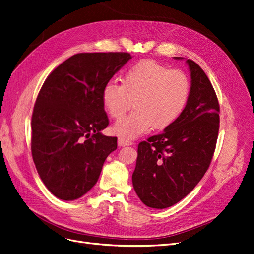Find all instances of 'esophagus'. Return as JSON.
Wrapping results in <instances>:
<instances>
[{"label": "esophagus", "mask_w": 254, "mask_h": 254, "mask_svg": "<svg viewBox=\"0 0 254 254\" xmlns=\"http://www.w3.org/2000/svg\"><path fill=\"white\" fill-rule=\"evenodd\" d=\"M133 141L129 139L126 138H118V145L119 146H127V145H132Z\"/></svg>", "instance_id": "obj_1"}]
</instances>
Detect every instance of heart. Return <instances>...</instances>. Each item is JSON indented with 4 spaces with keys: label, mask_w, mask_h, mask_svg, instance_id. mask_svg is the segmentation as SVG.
<instances>
[{
    "label": "heart",
    "mask_w": 254,
    "mask_h": 254,
    "mask_svg": "<svg viewBox=\"0 0 254 254\" xmlns=\"http://www.w3.org/2000/svg\"><path fill=\"white\" fill-rule=\"evenodd\" d=\"M190 95V81L184 72L146 60L127 70L122 83L108 81L102 90V101L111 117L119 119L134 100L135 111L114 126L117 135L134 138L153 127H171L183 113Z\"/></svg>",
    "instance_id": "obj_1"
}]
</instances>
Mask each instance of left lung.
Here are the masks:
<instances>
[{
  "label": "left lung",
  "mask_w": 254,
  "mask_h": 254,
  "mask_svg": "<svg viewBox=\"0 0 254 254\" xmlns=\"http://www.w3.org/2000/svg\"><path fill=\"white\" fill-rule=\"evenodd\" d=\"M186 63L191 76L186 108L163 133L138 145L133 186L139 199L152 208H167L185 198L208 170L217 144V94L200 65L191 60Z\"/></svg>",
  "instance_id": "left-lung-1"
}]
</instances>
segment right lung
<instances>
[{"label":"right lung","mask_w":254,"mask_h":254,"mask_svg":"<svg viewBox=\"0 0 254 254\" xmlns=\"http://www.w3.org/2000/svg\"><path fill=\"white\" fill-rule=\"evenodd\" d=\"M132 59L127 52L78 53L55 68L37 95L31 153L43 183L56 198L76 200L96 184L117 137L109 126L102 90Z\"/></svg>","instance_id":"1"}]
</instances>
